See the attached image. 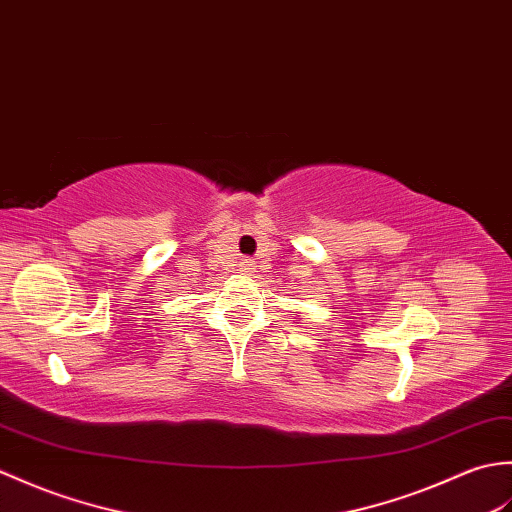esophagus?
<instances>
[{"label":"esophagus","instance_id":"1","mask_svg":"<svg viewBox=\"0 0 512 512\" xmlns=\"http://www.w3.org/2000/svg\"><path fill=\"white\" fill-rule=\"evenodd\" d=\"M238 267H241V271H247V274H252V271L256 269V260L254 258H241V263H238Z\"/></svg>","mask_w":512,"mask_h":512}]
</instances>
